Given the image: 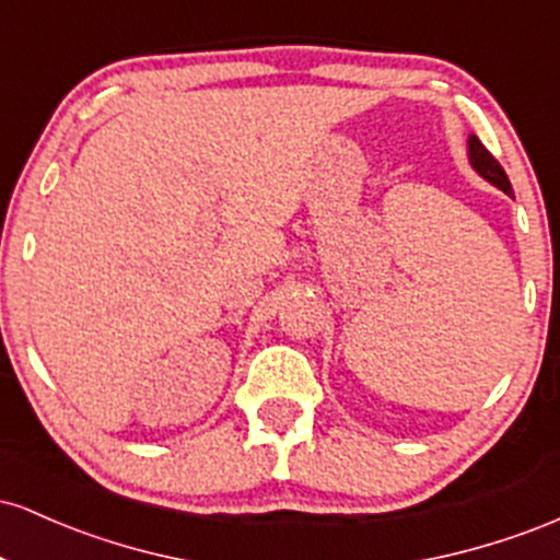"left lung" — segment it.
<instances>
[{"instance_id": "left-lung-1", "label": "left lung", "mask_w": 560, "mask_h": 560, "mask_svg": "<svg viewBox=\"0 0 560 560\" xmlns=\"http://www.w3.org/2000/svg\"><path fill=\"white\" fill-rule=\"evenodd\" d=\"M468 158H471V165L477 168L479 176H485L487 182L498 186V189H503L505 195H511V182H508L503 165L492 158V152L481 144L479 137L468 139Z\"/></svg>"}]
</instances>
